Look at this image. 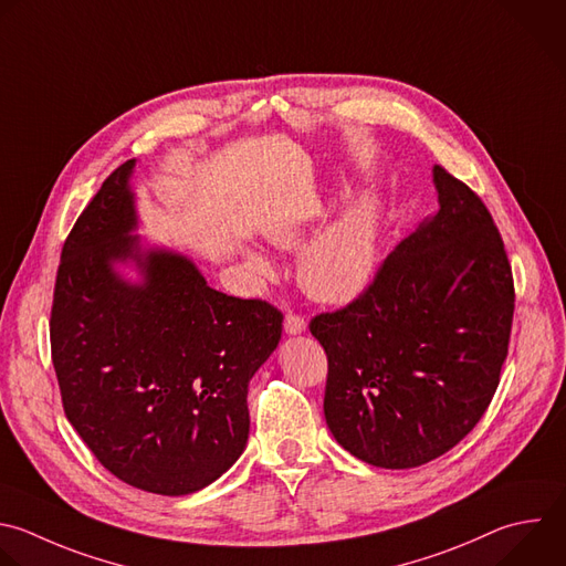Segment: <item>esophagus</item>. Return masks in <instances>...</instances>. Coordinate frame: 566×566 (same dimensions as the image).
Returning <instances> with one entry per match:
<instances>
[{
  "label": "esophagus",
  "mask_w": 566,
  "mask_h": 566,
  "mask_svg": "<svg viewBox=\"0 0 566 566\" xmlns=\"http://www.w3.org/2000/svg\"><path fill=\"white\" fill-rule=\"evenodd\" d=\"M306 328V319L300 315V313H286V317H284V331L289 333V335H300L302 331Z\"/></svg>",
  "instance_id": "1"
}]
</instances>
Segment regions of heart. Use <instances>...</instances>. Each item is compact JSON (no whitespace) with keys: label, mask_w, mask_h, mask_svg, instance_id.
<instances>
[{"label":"heart","mask_w":566,"mask_h":566,"mask_svg":"<svg viewBox=\"0 0 566 566\" xmlns=\"http://www.w3.org/2000/svg\"><path fill=\"white\" fill-rule=\"evenodd\" d=\"M311 231L302 224L284 222L271 229L277 247L295 249L308 240ZM380 211L370 198L353 202L322 235H317L302 253L297 277L302 289L328 304H346L359 297L378 266ZM255 271L264 277L273 275L269 258L251 255Z\"/></svg>","instance_id":"1"}]
</instances>
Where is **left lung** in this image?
Returning a JSON list of instances; mask_svg holds the SVG:
<instances>
[{"instance_id":"obj_1","label":"left lung","mask_w":566,"mask_h":566,"mask_svg":"<svg viewBox=\"0 0 566 566\" xmlns=\"http://www.w3.org/2000/svg\"><path fill=\"white\" fill-rule=\"evenodd\" d=\"M438 211L346 306L311 319L324 418L357 460L413 469L453 449L500 385L515 308L502 235L478 193L433 168Z\"/></svg>"}]
</instances>
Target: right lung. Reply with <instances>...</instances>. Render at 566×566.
Wrapping results in <instances>:
<instances>
[{
    "label": "right lung",
    "instance_id": "right-lung-1",
    "mask_svg": "<svg viewBox=\"0 0 566 566\" xmlns=\"http://www.w3.org/2000/svg\"><path fill=\"white\" fill-rule=\"evenodd\" d=\"M124 161L69 233L51 308V353L69 422L122 482L188 495L249 440V382L282 337V311L207 284L191 260L142 251ZM133 259L142 285L114 273Z\"/></svg>",
    "mask_w": 566,
    "mask_h": 566
}]
</instances>
